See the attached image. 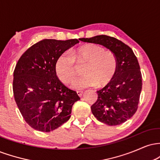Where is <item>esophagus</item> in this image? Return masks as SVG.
Listing matches in <instances>:
<instances>
[{"label":"esophagus","mask_w":160,"mask_h":160,"mask_svg":"<svg viewBox=\"0 0 160 160\" xmlns=\"http://www.w3.org/2000/svg\"><path fill=\"white\" fill-rule=\"evenodd\" d=\"M77 93H78L79 97H82V95H83V92H82V91H78L77 92Z\"/></svg>","instance_id":"esophagus-1"}]
</instances>
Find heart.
I'll return each instance as SVG.
<instances>
[{"mask_svg": "<svg viewBox=\"0 0 160 160\" xmlns=\"http://www.w3.org/2000/svg\"><path fill=\"white\" fill-rule=\"evenodd\" d=\"M77 64L86 63L82 68L83 76L73 82L77 90L92 86H104L114 78L117 70V57L111 51L104 50L100 46L87 43L74 49L71 55L63 52L55 63L56 75L62 82L68 83L77 74Z\"/></svg>", "mask_w": 160, "mask_h": 160, "instance_id": "obj_1", "label": "heart"}]
</instances>
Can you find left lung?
Masks as SVG:
<instances>
[{"instance_id": "1", "label": "left lung", "mask_w": 160, "mask_h": 160, "mask_svg": "<svg viewBox=\"0 0 160 160\" xmlns=\"http://www.w3.org/2000/svg\"><path fill=\"white\" fill-rule=\"evenodd\" d=\"M79 40L103 46L117 57L114 78L103 89L97 91L98 100L91 110L97 120L104 124L123 123L136 112L142 88V77L136 56L128 46L112 37L98 35Z\"/></svg>"}]
</instances>
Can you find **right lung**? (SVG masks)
I'll return each instance as SVG.
<instances>
[{"label":"right lung","instance_id":"1","mask_svg":"<svg viewBox=\"0 0 160 160\" xmlns=\"http://www.w3.org/2000/svg\"><path fill=\"white\" fill-rule=\"evenodd\" d=\"M79 43L78 39H44L23 53L13 72L14 98L24 120L40 132L52 131L71 117L80 97L58 80L55 63L58 56Z\"/></svg>","mask_w":160,"mask_h":160}]
</instances>
